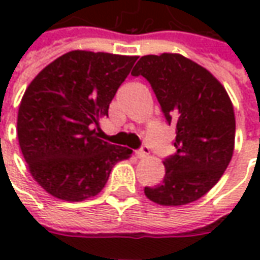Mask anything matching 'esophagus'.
<instances>
[{
  "mask_svg": "<svg viewBox=\"0 0 260 260\" xmlns=\"http://www.w3.org/2000/svg\"><path fill=\"white\" fill-rule=\"evenodd\" d=\"M149 154H150V149H149V146H147V145H143V146H142L141 149L136 152V156H138L139 158L147 157Z\"/></svg>",
  "mask_w": 260,
  "mask_h": 260,
  "instance_id": "34e87169",
  "label": "esophagus"
}]
</instances>
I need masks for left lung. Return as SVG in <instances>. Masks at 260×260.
<instances>
[{"instance_id": "obj_1", "label": "left lung", "mask_w": 260, "mask_h": 260, "mask_svg": "<svg viewBox=\"0 0 260 260\" xmlns=\"http://www.w3.org/2000/svg\"><path fill=\"white\" fill-rule=\"evenodd\" d=\"M150 83L167 124L175 125L177 152L164 160V180L145 186L163 206H181L207 193L233 157L235 117L224 86L181 54L142 57L132 71Z\"/></svg>"}]
</instances>
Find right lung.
Here are the masks:
<instances>
[{
  "mask_svg": "<svg viewBox=\"0 0 260 260\" xmlns=\"http://www.w3.org/2000/svg\"><path fill=\"white\" fill-rule=\"evenodd\" d=\"M138 57L75 50L27 86L18 111V139L31 177L58 199L85 201L132 150L97 138L99 121Z\"/></svg>",
  "mask_w": 260,
  "mask_h": 260,
  "instance_id": "add662e5",
  "label": "right lung"
}]
</instances>
